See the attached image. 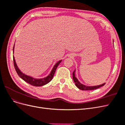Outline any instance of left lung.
Wrapping results in <instances>:
<instances>
[{
	"label": "left lung",
	"mask_w": 125,
	"mask_h": 125,
	"mask_svg": "<svg viewBox=\"0 0 125 125\" xmlns=\"http://www.w3.org/2000/svg\"><path fill=\"white\" fill-rule=\"evenodd\" d=\"M73 81L75 83V85L77 86V88H79V89H80L81 90H95L96 89H98L100 88V87L103 86L105 85V83L102 84L101 85H97V86H85L83 84H81V83L79 82V81L78 80V79L75 78V75H74V71L73 72Z\"/></svg>",
	"instance_id": "obj_1"
}]
</instances>
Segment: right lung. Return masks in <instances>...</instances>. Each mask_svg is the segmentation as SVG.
Instances as JSON below:
<instances>
[{
  "instance_id": "obj_1",
  "label": "right lung",
  "mask_w": 125,
  "mask_h": 125,
  "mask_svg": "<svg viewBox=\"0 0 125 125\" xmlns=\"http://www.w3.org/2000/svg\"><path fill=\"white\" fill-rule=\"evenodd\" d=\"M13 48H14V46H13ZM13 65H14V68L16 69V71L19 76L21 79H23V80L25 81L26 82L28 83L29 84L35 86H43L46 84L48 82H50L54 77V75L55 74V71L57 69V68L59 64L62 62V60H60V61H59L57 63L55 64V65L54 66L53 69H52L51 73L49 74V75H48L47 77L45 78L44 79H34L32 77H30L29 76H27V75L22 73L20 71V70L18 69V68L16 63V62H15L14 57H13Z\"/></svg>"
}]
</instances>
